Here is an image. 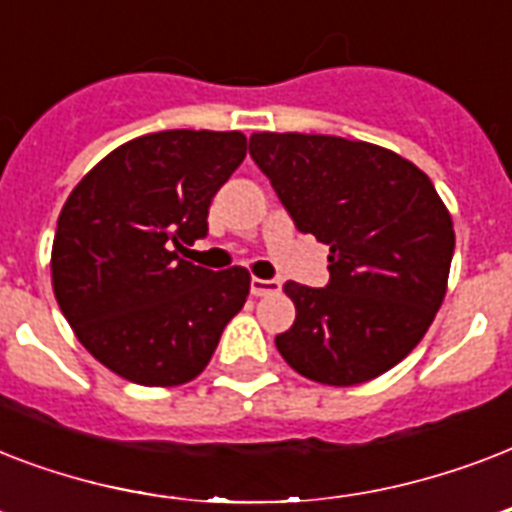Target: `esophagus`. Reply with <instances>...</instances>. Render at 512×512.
<instances>
[{"label":"esophagus","mask_w":512,"mask_h":512,"mask_svg":"<svg viewBox=\"0 0 512 512\" xmlns=\"http://www.w3.org/2000/svg\"><path fill=\"white\" fill-rule=\"evenodd\" d=\"M281 289V281L276 279H252L249 281V292L255 297H265V295H276Z\"/></svg>","instance_id":"1"}]
</instances>
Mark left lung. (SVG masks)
I'll use <instances>...</instances> for the list:
<instances>
[{"label": "left lung", "instance_id": "obj_1", "mask_svg": "<svg viewBox=\"0 0 512 512\" xmlns=\"http://www.w3.org/2000/svg\"><path fill=\"white\" fill-rule=\"evenodd\" d=\"M255 159L300 233L329 247V284L287 281L295 324L276 348L324 385L374 380L425 337L446 295L452 217L430 177L388 148L335 135L255 132Z\"/></svg>", "mask_w": 512, "mask_h": 512}]
</instances>
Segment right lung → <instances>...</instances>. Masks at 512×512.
Returning a JSON list of instances; mask_svg holds the SVG:
<instances>
[{
    "label": "right lung",
    "mask_w": 512,
    "mask_h": 512,
    "mask_svg": "<svg viewBox=\"0 0 512 512\" xmlns=\"http://www.w3.org/2000/svg\"><path fill=\"white\" fill-rule=\"evenodd\" d=\"M244 156L241 132H151L95 164L63 204L52 289L79 342L124 380H193L247 303L244 268L177 255L207 236L212 196Z\"/></svg>",
    "instance_id": "1"
}]
</instances>
